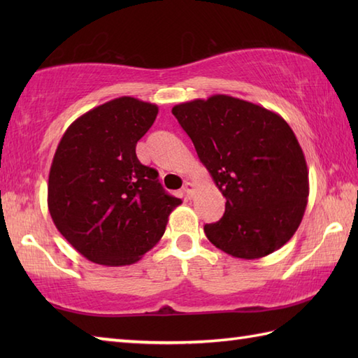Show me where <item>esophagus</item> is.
Here are the masks:
<instances>
[{
	"instance_id": "1",
	"label": "esophagus",
	"mask_w": 358,
	"mask_h": 358,
	"mask_svg": "<svg viewBox=\"0 0 358 358\" xmlns=\"http://www.w3.org/2000/svg\"><path fill=\"white\" fill-rule=\"evenodd\" d=\"M194 191H195V186L192 185V183H185V186H183V192H185V195H186V199H191V196L194 195Z\"/></svg>"
}]
</instances>
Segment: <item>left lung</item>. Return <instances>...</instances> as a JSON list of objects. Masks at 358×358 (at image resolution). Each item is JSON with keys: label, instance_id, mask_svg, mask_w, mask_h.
I'll return each mask as SVG.
<instances>
[{"label": "left lung", "instance_id": "1", "mask_svg": "<svg viewBox=\"0 0 358 358\" xmlns=\"http://www.w3.org/2000/svg\"><path fill=\"white\" fill-rule=\"evenodd\" d=\"M172 113L226 199L220 222L204 226L212 245L243 260L286 245L309 195L305 154L291 126L260 104L220 94L180 103Z\"/></svg>", "mask_w": 358, "mask_h": 358}]
</instances>
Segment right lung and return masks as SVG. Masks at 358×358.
<instances>
[{"instance_id":"obj_1","label":"right lung","mask_w":358,"mask_h":358,"mask_svg":"<svg viewBox=\"0 0 358 358\" xmlns=\"http://www.w3.org/2000/svg\"><path fill=\"white\" fill-rule=\"evenodd\" d=\"M157 113V104L120 96L83 113L58 143L48 208L59 234L89 262L136 263L181 204L135 154Z\"/></svg>"}]
</instances>
